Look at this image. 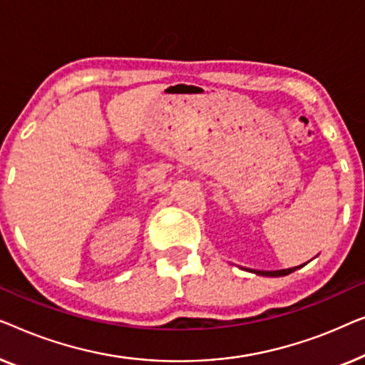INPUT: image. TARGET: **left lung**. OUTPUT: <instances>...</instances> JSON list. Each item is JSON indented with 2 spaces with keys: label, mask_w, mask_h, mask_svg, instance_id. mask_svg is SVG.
Here are the masks:
<instances>
[{
  "label": "left lung",
  "mask_w": 365,
  "mask_h": 365,
  "mask_svg": "<svg viewBox=\"0 0 365 365\" xmlns=\"http://www.w3.org/2000/svg\"><path fill=\"white\" fill-rule=\"evenodd\" d=\"M301 266H304V264H301ZM301 266H296V268H287V269H278V271H258V269H248V271L259 274V276H273V278H278V276H286V274L292 273V271L299 269Z\"/></svg>",
  "instance_id": "8db88e82"
}]
</instances>
